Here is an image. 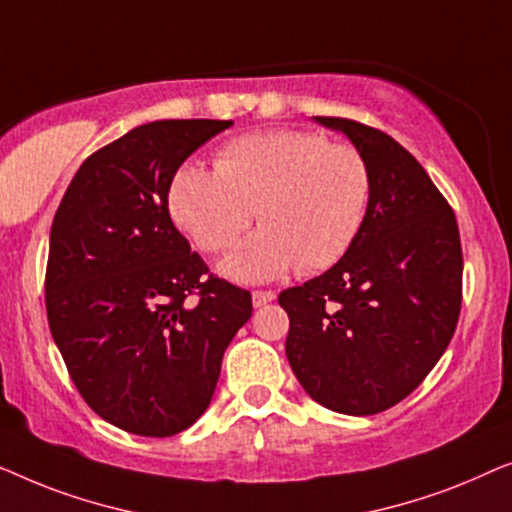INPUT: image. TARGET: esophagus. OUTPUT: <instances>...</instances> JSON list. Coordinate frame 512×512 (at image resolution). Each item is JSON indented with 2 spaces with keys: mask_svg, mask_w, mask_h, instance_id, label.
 I'll return each mask as SVG.
<instances>
[{
  "mask_svg": "<svg viewBox=\"0 0 512 512\" xmlns=\"http://www.w3.org/2000/svg\"><path fill=\"white\" fill-rule=\"evenodd\" d=\"M273 299H276V292H271V290H255L253 292V306L255 308H262L266 304H271Z\"/></svg>",
  "mask_w": 512,
  "mask_h": 512,
  "instance_id": "obj_1",
  "label": "esophagus"
}]
</instances>
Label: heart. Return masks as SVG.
Segmentation results:
<instances>
[{
  "mask_svg": "<svg viewBox=\"0 0 512 512\" xmlns=\"http://www.w3.org/2000/svg\"><path fill=\"white\" fill-rule=\"evenodd\" d=\"M371 171L350 143L308 129H273L229 141L215 171L183 164L169 183V213L204 253H227L257 215L262 225L227 259L239 280H271L297 266H334L362 232Z\"/></svg>",
  "mask_w": 512,
  "mask_h": 512,
  "instance_id": "obj_1",
  "label": "heart"
}]
</instances>
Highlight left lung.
I'll list each match as a JSON object with an SVG mask.
<instances>
[{"mask_svg": "<svg viewBox=\"0 0 512 512\" xmlns=\"http://www.w3.org/2000/svg\"><path fill=\"white\" fill-rule=\"evenodd\" d=\"M355 143L371 171L364 227L318 278L283 290L285 355L301 387L343 415H376L406 399L450 345L462 308L455 211L390 134L348 118H315Z\"/></svg>", "mask_w": 512, "mask_h": 512, "instance_id": "8db88e82", "label": "left lung"}]
</instances>
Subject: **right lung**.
<instances>
[{"mask_svg": "<svg viewBox=\"0 0 512 512\" xmlns=\"http://www.w3.org/2000/svg\"><path fill=\"white\" fill-rule=\"evenodd\" d=\"M232 120H157L81 164L50 227V334L85 403L164 438L208 408L253 297L213 276L169 215L178 167Z\"/></svg>", "mask_w": 512, "mask_h": 512, "instance_id": "add662e5", "label": "right lung"}]
</instances>
